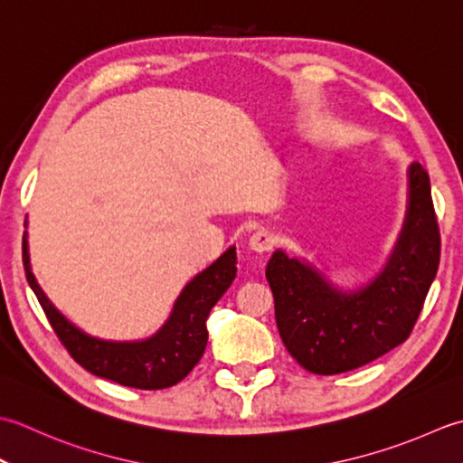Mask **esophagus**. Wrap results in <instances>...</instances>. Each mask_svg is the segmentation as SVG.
<instances>
[{
  "mask_svg": "<svg viewBox=\"0 0 463 463\" xmlns=\"http://www.w3.org/2000/svg\"><path fill=\"white\" fill-rule=\"evenodd\" d=\"M273 243H276V238L269 232L260 230L250 238V250L256 253H266L273 248Z\"/></svg>",
  "mask_w": 463,
  "mask_h": 463,
  "instance_id": "esophagus-1",
  "label": "esophagus"
}]
</instances>
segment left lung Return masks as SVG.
<instances>
[{
	"label": "left lung",
	"instance_id": "1",
	"mask_svg": "<svg viewBox=\"0 0 463 463\" xmlns=\"http://www.w3.org/2000/svg\"><path fill=\"white\" fill-rule=\"evenodd\" d=\"M439 266V230L430 175L408 167V207L388 261L365 286L345 291L309 261L276 250L266 278L281 342L311 373L370 364L410 337Z\"/></svg>",
	"mask_w": 463,
	"mask_h": 463
}]
</instances>
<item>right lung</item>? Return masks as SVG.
Returning a JSON list of instances; mask_svg holds the SVG:
<instances>
[{
    "instance_id": "add662e5",
    "label": "right lung",
    "mask_w": 463,
    "mask_h": 463,
    "mask_svg": "<svg viewBox=\"0 0 463 463\" xmlns=\"http://www.w3.org/2000/svg\"><path fill=\"white\" fill-rule=\"evenodd\" d=\"M24 268L27 284L40 299L47 319L65 350L81 367L98 377L137 390H164L175 385L202 360L207 344V316L228 291L238 271L235 245L187 284L177 296L172 314L154 335L136 342L99 339L73 326L37 284L24 233Z\"/></svg>"
}]
</instances>
